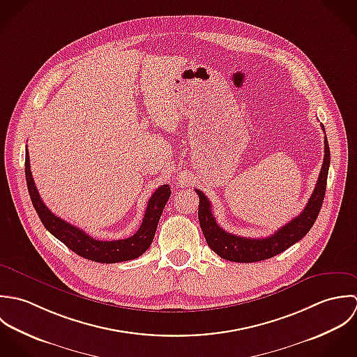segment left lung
<instances>
[{
	"instance_id": "8db88e82",
	"label": "left lung",
	"mask_w": 357,
	"mask_h": 357,
	"mask_svg": "<svg viewBox=\"0 0 357 357\" xmlns=\"http://www.w3.org/2000/svg\"><path fill=\"white\" fill-rule=\"evenodd\" d=\"M328 167H330V147H328L327 138H324V160H323L321 171L317 179L316 188L306 207L301 214L291 219L279 230H276L275 234L264 238L240 237V236L225 231L215 220L210 200L204 196L202 190L196 189V193L200 197L199 220H200V226L208 247L214 251L215 254H218L220 258L226 261L248 264V262L269 259L283 252L292 244L298 243L310 230V227L317 219V215L320 213L324 195H326Z\"/></svg>"
}]
</instances>
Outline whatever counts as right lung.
Masks as SVG:
<instances>
[{"mask_svg": "<svg viewBox=\"0 0 357 357\" xmlns=\"http://www.w3.org/2000/svg\"><path fill=\"white\" fill-rule=\"evenodd\" d=\"M24 172H26V182H27V189H29L31 203L40 216L43 225L45 226V229L50 233H52L58 240H61L66 247H69L77 255L85 259L100 262V264L124 262V261H131L141 257L153 241L160 216L171 196V190L168 185L160 186L147 202L142 225L139 226L138 231L124 240L105 241V240H96L91 237L84 230L73 226L66 220L51 213V210L41 200L38 190L36 188V183L30 171L29 151L26 153Z\"/></svg>", "mask_w": 357, "mask_h": 357, "instance_id": "1", "label": "right lung"}]
</instances>
